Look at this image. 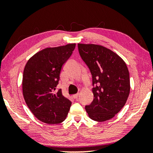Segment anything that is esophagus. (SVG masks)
Returning a JSON list of instances; mask_svg holds the SVG:
<instances>
[{"label": "esophagus", "instance_id": "esophagus-1", "mask_svg": "<svg viewBox=\"0 0 153 153\" xmlns=\"http://www.w3.org/2000/svg\"><path fill=\"white\" fill-rule=\"evenodd\" d=\"M72 97H73V98H74V100H76L77 98H78V97H79V94H75V95H73Z\"/></svg>", "mask_w": 153, "mask_h": 153}]
</instances>
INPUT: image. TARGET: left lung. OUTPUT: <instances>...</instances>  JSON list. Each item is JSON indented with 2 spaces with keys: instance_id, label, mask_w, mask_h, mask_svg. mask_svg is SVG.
<instances>
[{
  "instance_id": "1",
  "label": "left lung",
  "mask_w": 153,
  "mask_h": 153,
  "mask_svg": "<svg viewBox=\"0 0 153 153\" xmlns=\"http://www.w3.org/2000/svg\"><path fill=\"white\" fill-rule=\"evenodd\" d=\"M81 58L93 77L94 99L85 111L97 122L110 120L122 109L130 91L128 68L111 50L93 44H78Z\"/></svg>"
}]
</instances>
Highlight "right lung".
Listing matches in <instances>:
<instances>
[{
	"mask_svg": "<svg viewBox=\"0 0 153 153\" xmlns=\"http://www.w3.org/2000/svg\"><path fill=\"white\" fill-rule=\"evenodd\" d=\"M76 44L49 47L39 51L28 60L24 68L22 90L25 102L33 115L42 122L58 124L65 120L70 100L61 89L54 93L61 69L72 55Z\"/></svg>",
	"mask_w": 153,
	"mask_h": 153,
	"instance_id": "add662e5",
	"label": "right lung"
}]
</instances>
